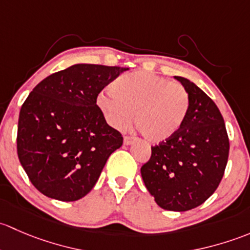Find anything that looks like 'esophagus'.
I'll use <instances>...</instances> for the list:
<instances>
[{"instance_id":"esophagus-1","label":"esophagus","mask_w":250,"mask_h":250,"mask_svg":"<svg viewBox=\"0 0 250 250\" xmlns=\"http://www.w3.org/2000/svg\"><path fill=\"white\" fill-rule=\"evenodd\" d=\"M133 143H135V138L128 137V136L124 137V144H125V146H131V144H133Z\"/></svg>"}]
</instances>
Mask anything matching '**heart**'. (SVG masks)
Returning a JSON list of instances; mask_svg holds the SVG:
<instances>
[{"mask_svg": "<svg viewBox=\"0 0 250 250\" xmlns=\"http://www.w3.org/2000/svg\"><path fill=\"white\" fill-rule=\"evenodd\" d=\"M96 106L110 127L123 131L135 124L146 141L160 143L179 132L190 107L181 84L148 73L132 72L115 79L110 92L101 91Z\"/></svg>", "mask_w": 250, "mask_h": 250, "instance_id": "obj_1", "label": "heart"}]
</instances>
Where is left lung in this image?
<instances>
[{
	"mask_svg": "<svg viewBox=\"0 0 250 250\" xmlns=\"http://www.w3.org/2000/svg\"><path fill=\"white\" fill-rule=\"evenodd\" d=\"M189 94L190 107L178 133L151 146L141 168L149 194L161 208H196L218 188L229 158L228 132L217 104L195 83L174 76Z\"/></svg>",
	"mask_w": 250,
	"mask_h": 250,
	"instance_id": "obj_1",
	"label": "left lung"
}]
</instances>
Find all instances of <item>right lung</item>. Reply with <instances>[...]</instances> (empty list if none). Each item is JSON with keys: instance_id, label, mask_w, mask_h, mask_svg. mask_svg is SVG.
<instances>
[{"instance_id": "1", "label": "right lung", "mask_w": 250, "mask_h": 250, "mask_svg": "<svg viewBox=\"0 0 250 250\" xmlns=\"http://www.w3.org/2000/svg\"><path fill=\"white\" fill-rule=\"evenodd\" d=\"M128 68L76 63L35 86L21 106L17 148L38 191L77 201L94 188L123 136L96 106L104 86Z\"/></svg>"}]
</instances>
